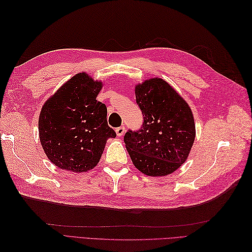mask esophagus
Returning <instances> with one entry per match:
<instances>
[{
    "instance_id": "34e87169",
    "label": "esophagus",
    "mask_w": 252,
    "mask_h": 252,
    "mask_svg": "<svg viewBox=\"0 0 252 252\" xmlns=\"http://www.w3.org/2000/svg\"><path fill=\"white\" fill-rule=\"evenodd\" d=\"M116 132H117V135L118 136H122L124 133H125V127L124 126H121V127H118L116 129Z\"/></svg>"
}]
</instances>
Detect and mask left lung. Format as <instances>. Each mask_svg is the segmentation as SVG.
<instances>
[{
  "label": "left lung",
  "instance_id": "obj_1",
  "mask_svg": "<svg viewBox=\"0 0 252 252\" xmlns=\"http://www.w3.org/2000/svg\"><path fill=\"white\" fill-rule=\"evenodd\" d=\"M144 122L124 136L131 161L142 173L165 177L186 162L195 139L193 113L169 83L151 78L134 87Z\"/></svg>",
  "mask_w": 252,
  "mask_h": 252
}]
</instances>
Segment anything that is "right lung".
I'll return each instance as SVG.
<instances>
[{
    "mask_svg": "<svg viewBox=\"0 0 252 252\" xmlns=\"http://www.w3.org/2000/svg\"><path fill=\"white\" fill-rule=\"evenodd\" d=\"M102 88V81L83 71L44 103L39 117L40 142L59 168L75 173L94 169L107 140L116 138L107 123V108L96 101Z\"/></svg>",
    "mask_w": 252,
    "mask_h": 252,
    "instance_id": "obj_1",
    "label": "right lung"
}]
</instances>
